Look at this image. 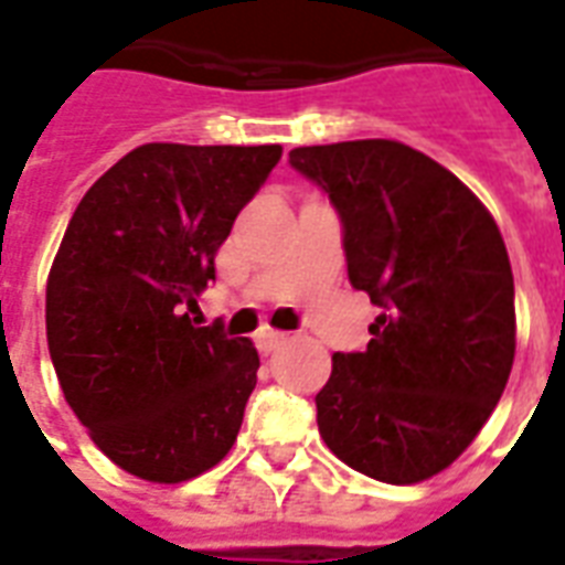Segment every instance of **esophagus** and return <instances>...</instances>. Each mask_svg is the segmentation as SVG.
<instances>
[{"instance_id": "obj_1", "label": "esophagus", "mask_w": 565, "mask_h": 565, "mask_svg": "<svg viewBox=\"0 0 565 565\" xmlns=\"http://www.w3.org/2000/svg\"><path fill=\"white\" fill-rule=\"evenodd\" d=\"M254 343H257V350L264 352V355H269V352L281 350L284 343H287V334H284V331L264 329V331H257V338H254Z\"/></svg>"}]
</instances>
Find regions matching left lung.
I'll list each match as a JSON object with an SVG mask.
<instances>
[{
	"label": "left lung",
	"mask_w": 565,
	"mask_h": 565,
	"mask_svg": "<svg viewBox=\"0 0 565 565\" xmlns=\"http://www.w3.org/2000/svg\"><path fill=\"white\" fill-rule=\"evenodd\" d=\"M329 195L347 273L379 317L364 352H334L317 394L322 441L355 471L408 486L445 471L483 429L515 359L503 236L471 189L387 139L290 150Z\"/></svg>",
	"instance_id": "1"
}]
</instances>
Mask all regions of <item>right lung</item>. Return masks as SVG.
<instances>
[{"instance_id":"right-lung-1","label":"right lung","mask_w":565,"mask_h":565,"mask_svg":"<svg viewBox=\"0 0 565 565\" xmlns=\"http://www.w3.org/2000/svg\"><path fill=\"white\" fill-rule=\"evenodd\" d=\"M278 159L281 145H141L64 231L46 281L50 359L94 445L141 480L183 483L234 447L260 359L186 311Z\"/></svg>"}]
</instances>
